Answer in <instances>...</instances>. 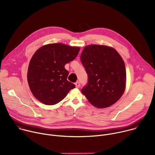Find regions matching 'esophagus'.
Instances as JSON below:
<instances>
[{
	"instance_id": "1",
	"label": "esophagus",
	"mask_w": 155,
	"mask_h": 155,
	"mask_svg": "<svg viewBox=\"0 0 155 155\" xmlns=\"http://www.w3.org/2000/svg\"><path fill=\"white\" fill-rule=\"evenodd\" d=\"M75 86H76V87H77V88H79V87H80V82H79V81L76 82V83H75Z\"/></svg>"
}]
</instances>
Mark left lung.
Returning a JSON list of instances; mask_svg holds the SVG:
<instances>
[{"label":"left lung","mask_w":155,"mask_h":155,"mask_svg":"<svg viewBox=\"0 0 155 155\" xmlns=\"http://www.w3.org/2000/svg\"><path fill=\"white\" fill-rule=\"evenodd\" d=\"M80 59L88 76L81 93L88 101L99 108L117 102L126 84L125 64L118 51L111 47L93 44L84 48Z\"/></svg>","instance_id":"obj_1"}]
</instances>
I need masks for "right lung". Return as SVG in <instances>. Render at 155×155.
<instances>
[{"label": "right lung", "instance_id": "right-lung-1", "mask_svg": "<svg viewBox=\"0 0 155 155\" xmlns=\"http://www.w3.org/2000/svg\"><path fill=\"white\" fill-rule=\"evenodd\" d=\"M79 47L50 43L38 48L29 64L28 82L34 96L41 103L52 105L64 99L75 86L68 81L64 65L78 55Z\"/></svg>", "mask_w": 155, "mask_h": 155}]
</instances>
